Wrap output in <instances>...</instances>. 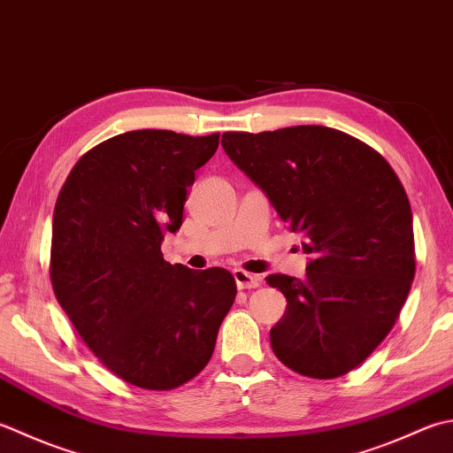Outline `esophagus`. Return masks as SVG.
<instances>
[{"mask_svg": "<svg viewBox=\"0 0 453 453\" xmlns=\"http://www.w3.org/2000/svg\"><path fill=\"white\" fill-rule=\"evenodd\" d=\"M234 279H235V285L239 290H247V288H257L261 285L259 277H255V274L247 273L243 269H235L234 271Z\"/></svg>", "mask_w": 453, "mask_h": 453, "instance_id": "esophagus-1", "label": "esophagus"}]
</instances>
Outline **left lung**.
<instances>
[{
	"label": "left lung",
	"mask_w": 453,
	"mask_h": 453,
	"mask_svg": "<svg viewBox=\"0 0 453 453\" xmlns=\"http://www.w3.org/2000/svg\"><path fill=\"white\" fill-rule=\"evenodd\" d=\"M226 155L303 235L306 277L269 274L287 296L274 356L296 373H349L387 338L414 279L409 196L375 149L348 133L296 126L224 133Z\"/></svg>",
	"instance_id": "obj_1"
}]
</instances>
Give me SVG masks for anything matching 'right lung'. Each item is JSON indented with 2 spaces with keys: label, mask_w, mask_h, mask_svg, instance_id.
Instances as JSON below:
<instances>
[{
  "label": "right lung",
  "mask_w": 453,
  "mask_h": 453,
  "mask_svg": "<svg viewBox=\"0 0 453 453\" xmlns=\"http://www.w3.org/2000/svg\"><path fill=\"white\" fill-rule=\"evenodd\" d=\"M218 145L219 133H121L88 150L58 194L52 290L94 356L141 388L168 391L196 377L237 295L229 271H192L161 253Z\"/></svg>",
  "instance_id": "right-lung-1"
}]
</instances>
